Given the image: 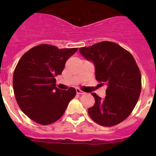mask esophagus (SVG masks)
<instances>
[{"mask_svg": "<svg viewBox=\"0 0 156 156\" xmlns=\"http://www.w3.org/2000/svg\"><path fill=\"white\" fill-rule=\"evenodd\" d=\"M76 91L77 94H83V93H84L83 91H82L81 90H80V89H76Z\"/></svg>", "mask_w": 156, "mask_h": 156, "instance_id": "obj_1", "label": "esophagus"}]
</instances>
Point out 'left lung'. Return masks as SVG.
I'll list each match as a JSON object with an SVG mask.
<instances>
[{
	"label": "left lung",
	"mask_w": 156,
	"mask_h": 156,
	"mask_svg": "<svg viewBox=\"0 0 156 156\" xmlns=\"http://www.w3.org/2000/svg\"><path fill=\"white\" fill-rule=\"evenodd\" d=\"M80 52L94 64L96 80L107 86L104 99L91 94L95 103L88 108L89 115L101 126L119 124L130 115L140 97L141 75L135 59L128 51L110 41L83 47Z\"/></svg>",
	"instance_id": "obj_1"
}]
</instances>
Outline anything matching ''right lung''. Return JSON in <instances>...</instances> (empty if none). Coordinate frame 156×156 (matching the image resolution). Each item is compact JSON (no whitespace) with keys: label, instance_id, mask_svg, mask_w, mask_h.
Wrapping results in <instances>:
<instances>
[{"label":"right lung","instance_id":"right-lung-1","mask_svg":"<svg viewBox=\"0 0 156 156\" xmlns=\"http://www.w3.org/2000/svg\"><path fill=\"white\" fill-rule=\"evenodd\" d=\"M77 50L40 44L26 52L18 62L13 75L15 97L22 111L34 122H55L75 97V88L62 90L56 87L55 77L61 75L66 61Z\"/></svg>","mask_w":156,"mask_h":156}]
</instances>
